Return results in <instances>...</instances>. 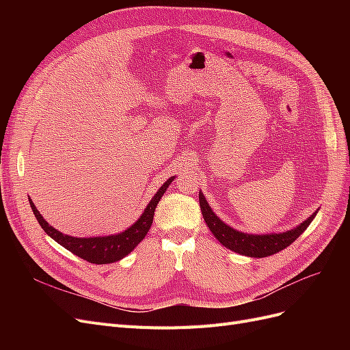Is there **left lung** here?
I'll list each match as a JSON object with an SVG mask.
<instances>
[{"label": "left lung", "mask_w": 350, "mask_h": 350, "mask_svg": "<svg viewBox=\"0 0 350 350\" xmlns=\"http://www.w3.org/2000/svg\"><path fill=\"white\" fill-rule=\"evenodd\" d=\"M200 198V208L203 213L206 225L211 230V234L216 237V239L221 243V245L229 248L230 251H235L241 256H247L252 258H262L273 256L286 247H289L291 243L298 238L302 232L310 226L314 217L319 213V210H315L314 213L305 219L301 225H298L293 229H289L286 232H278V234H247V232L237 230L232 226L226 225L224 220H220L215 211L211 210L210 204L207 203L206 197L203 193H198Z\"/></svg>", "instance_id": "1"}]
</instances>
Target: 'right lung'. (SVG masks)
I'll return each instance as SVG.
<instances>
[{"label": "right lung", "mask_w": 350, "mask_h": 350, "mask_svg": "<svg viewBox=\"0 0 350 350\" xmlns=\"http://www.w3.org/2000/svg\"><path fill=\"white\" fill-rule=\"evenodd\" d=\"M174 178L175 176L169 178L167 181L163 183V185L157 189V193L153 196L150 203L147 204L142 216L137 219L130 228H126L125 230L120 232V234L108 235V237L77 238V237H70V235L62 234V232L52 228L48 224V221L44 219V216L39 213L30 197H29V203L42 229H44L55 242H58L59 245H62L70 252L76 254L77 257L86 260L89 262L109 264V262L120 261L124 257L129 256V254L144 239V237L147 235V232H149L153 224L154 208L159 201H161L162 196L165 194L167 187L174 181Z\"/></svg>", "instance_id": "right-lung-1"}]
</instances>
